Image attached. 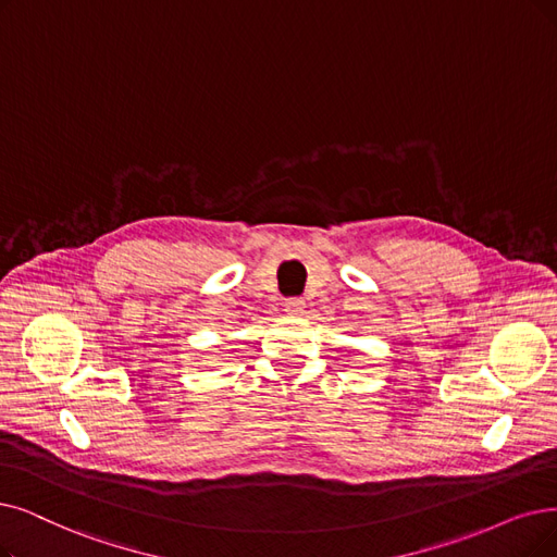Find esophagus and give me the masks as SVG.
Returning a JSON list of instances; mask_svg holds the SVG:
<instances>
[{
    "label": "esophagus",
    "instance_id": "34e87169",
    "mask_svg": "<svg viewBox=\"0 0 557 557\" xmlns=\"http://www.w3.org/2000/svg\"><path fill=\"white\" fill-rule=\"evenodd\" d=\"M285 313L287 315H301L304 313V299L293 297V299H285Z\"/></svg>",
    "mask_w": 557,
    "mask_h": 557
}]
</instances>
